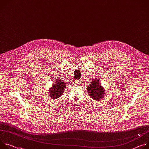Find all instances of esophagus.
Segmentation results:
<instances>
[{"label":"esophagus","mask_w":149,"mask_h":149,"mask_svg":"<svg viewBox=\"0 0 149 149\" xmlns=\"http://www.w3.org/2000/svg\"><path fill=\"white\" fill-rule=\"evenodd\" d=\"M76 83H78V84L79 83V81H78V80H77V82H76Z\"/></svg>","instance_id":"esophagus-1"}]
</instances>
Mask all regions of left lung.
<instances>
[{
  "mask_svg": "<svg viewBox=\"0 0 149 149\" xmlns=\"http://www.w3.org/2000/svg\"><path fill=\"white\" fill-rule=\"evenodd\" d=\"M87 91L90 97L95 100H100L103 99L104 94V90L103 88L99 81V79H94L92 83L88 85Z\"/></svg>",
  "mask_w": 149,
  "mask_h": 149,
  "instance_id": "obj_1",
  "label": "left lung"
}]
</instances>
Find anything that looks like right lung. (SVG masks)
<instances>
[{
	"label": "right lung",
	"instance_id": "obj_1",
	"mask_svg": "<svg viewBox=\"0 0 149 149\" xmlns=\"http://www.w3.org/2000/svg\"><path fill=\"white\" fill-rule=\"evenodd\" d=\"M65 86V83H63L61 80H56V82L55 84H53V87H52L49 90L50 97L56 99L61 96L64 91Z\"/></svg>",
	"mask_w": 149,
	"mask_h": 149
}]
</instances>
